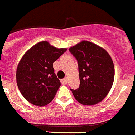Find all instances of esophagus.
Here are the masks:
<instances>
[{"instance_id": "obj_1", "label": "esophagus", "mask_w": 135, "mask_h": 135, "mask_svg": "<svg viewBox=\"0 0 135 135\" xmlns=\"http://www.w3.org/2000/svg\"><path fill=\"white\" fill-rule=\"evenodd\" d=\"M61 83H62V85H67V83H68L67 79L66 78V79H62V80H61Z\"/></svg>"}]
</instances>
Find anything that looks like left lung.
Returning <instances> with one entry per match:
<instances>
[{"label":"left lung","instance_id":"8db88e82","mask_svg":"<svg viewBox=\"0 0 135 135\" xmlns=\"http://www.w3.org/2000/svg\"><path fill=\"white\" fill-rule=\"evenodd\" d=\"M77 59L80 85L70 89L81 104L93 106L107 96L113 85L115 69L112 59L105 49L91 42L83 41L69 48Z\"/></svg>","mask_w":135,"mask_h":135}]
</instances>
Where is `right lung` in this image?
I'll use <instances>...</instances> for the list:
<instances>
[{"instance_id":"obj_1","label":"right lung","mask_w":135,"mask_h":135,"mask_svg":"<svg viewBox=\"0 0 135 135\" xmlns=\"http://www.w3.org/2000/svg\"><path fill=\"white\" fill-rule=\"evenodd\" d=\"M66 50L54 47L47 41H41L23 56L17 68L16 82L28 102L44 106L52 100L61 85L53 63Z\"/></svg>"}]
</instances>
